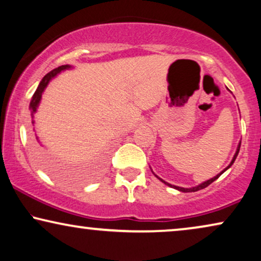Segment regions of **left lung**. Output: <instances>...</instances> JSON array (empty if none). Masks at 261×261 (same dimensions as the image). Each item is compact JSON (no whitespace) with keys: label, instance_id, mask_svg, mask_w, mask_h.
<instances>
[{"label":"left lung","instance_id":"8db88e82","mask_svg":"<svg viewBox=\"0 0 261 261\" xmlns=\"http://www.w3.org/2000/svg\"><path fill=\"white\" fill-rule=\"evenodd\" d=\"M228 90H229V89H228ZM240 146H241V141L239 142V145H238V147H237V151H235V154H234V156H233V159H231V162H230V164L229 165H228L226 169L224 170H222L221 171L220 173H217L215 177H213V178H210V179H208V180H205V181H203V183H201V184H198V185H196V187H192V188H181V187H177V185H172V184H170V183H167V181H165L164 179H162V178L160 177H158L156 176V174L153 172V174H154V176L158 178V179L160 180V181H163L164 184L165 185H167V187H170V188H173V189H176V190H178V191H181V192H195V191H198V190H202V189H204V188H206L208 187V185H210L213 183V181H215L217 178H219L221 174H222L223 172H226V171L229 169V167L233 165L234 164V162H235V159H237V156H238V154H239V151H240Z\"/></svg>","mask_w":261,"mask_h":261}]
</instances>
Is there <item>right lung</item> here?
Instances as JSON below:
<instances>
[{
	"instance_id": "right-lung-1",
	"label": "right lung",
	"mask_w": 261,
	"mask_h": 261,
	"mask_svg": "<svg viewBox=\"0 0 261 261\" xmlns=\"http://www.w3.org/2000/svg\"><path fill=\"white\" fill-rule=\"evenodd\" d=\"M71 67H72L71 65H62V66L57 67V69L52 70L51 72H48L47 74H46V76L41 80L40 83H39L37 90H35L33 97H32L31 103H30L31 117H32V123H33V126H34V123H35V121H34V114L37 113V110H38V108H39V105H40L42 94H44L45 89L47 88L48 83L53 80V78L58 76V74H59L60 72H63V71H65V70H69V69H71ZM33 130L35 132V128H33ZM35 140L38 141L39 145L42 146V144L40 142V140H39V137H38L37 134H35ZM39 160H40L42 165L47 167L48 171H51V172L56 173V174H57V173H58V174L60 173L59 170H62V166H59V163L55 162V160H53V159L51 158V156H49V154H47V152L40 151V149H39ZM60 177H62V176H60Z\"/></svg>"
}]
</instances>
